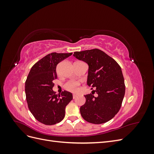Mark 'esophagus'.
Segmentation results:
<instances>
[{
    "label": "esophagus",
    "mask_w": 154,
    "mask_h": 154,
    "mask_svg": "<svg viewBox=\"0 0 154 154\" xmlns=\"http://www.w3.org/2000/svg\"><path fill=\"white\" fill-rule=\"evenodd\" d=\"M72 97H73V99H75L76 97H77V94H74L72 95Z\"/></svg>",
    "instance_id": "1"
}]
</instances>
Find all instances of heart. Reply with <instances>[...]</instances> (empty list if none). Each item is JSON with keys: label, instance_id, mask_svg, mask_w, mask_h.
<instances>
[{"label": "heart", "instance_id": "b5f03b06", "mask_svg": "<svg viewBox=\"0 0 154 154\" xmlns=\"http://www.w3.org/2000/svg\"><path fill=\"white\" fill-rule=\"evenodd\" d=\"M65 88L69 91L76 92L80 89V83L76 81H70L66 83Z\"/></svg>", "mask_w": 154, "mask_h": 154}]
</instances>
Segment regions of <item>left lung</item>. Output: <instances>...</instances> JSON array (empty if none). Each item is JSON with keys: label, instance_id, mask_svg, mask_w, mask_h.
<instances>
[{"label": "left lung", "instance_id": "1", "mask_svg": "<svg viewBox=\"0 0 154 154\" xmlns=\"http://www.w3.org/2000/svg\"><path fill=\"white\" fill-rule=\"evenodd\" d=\"M73 56L88 66L87 83L97 94L85 95V103L80 107L82 118L93 124L112 119L122 106L125 85L122 68L115 60L98 49L74 52Z\"/></svg>", "mask_w": 154, "mask_h": 154}]
</instances>
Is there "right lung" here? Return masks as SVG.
<instances>
[{
	"instance_id": "obj_1",
	"label": "right lung",
	"mask_w": 154,
	"mask_h": 154,
	"mask_svg": "<svg viewBox=\"0 0 154 154\" xmlns=\"http://www.w3.org/2000/svg\"><path fill=\"white\" fill-rule=\"evenodd\" d=\"M72 54L46 55L31 67L27 76L25 92L28 108L35 119L44 125H53L62 121L66 107L72 100L71 92L64 91L57 95L53 91V81L57 78V66Z\"/></svg>"
}]
</instances>
